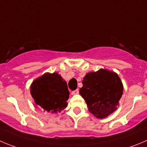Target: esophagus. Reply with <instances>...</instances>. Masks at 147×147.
I'll return each mask as SVG.
<instances>
[{
    "label": "esophagus",
    "instance_id": "esophagus-1",
    "mask_svg": "<svg viewBox=\"0 0 147 147\" xmlns=\"http://www.w3.org/2000/svg\"><path fill=\"white\" fill-rule=\"evenodd\" d=\"M79 89H76V90L73 91V92H71V94H72V95H75V94H79Z\"/></svg>",
    "mask_w": 147,
    "mask_h": 147
}]
</instances>
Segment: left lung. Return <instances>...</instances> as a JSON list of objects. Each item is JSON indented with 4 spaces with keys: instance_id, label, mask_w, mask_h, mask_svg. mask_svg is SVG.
Masks as SVG:
<instances>
[{
    "instance_id": "8db88e82",
    "label": "left lung",
    "mask_w": 147,
    "mask_h": 147,
    "mask_svg": "<svg viewBox=\"0 0 147 147\" xmlns=\"http://www.w3.org/2000/svg\"><path fill=\"white\" fill-rule=\"evenodd\" d=\"M82 84L79 93L94 116L104 118L116 110L123 90L117 74L105 69L88 73Z\"/></svg>"
}]
</instances>
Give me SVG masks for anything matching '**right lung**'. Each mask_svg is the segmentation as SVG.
<instances>
[{
    "label": "right lung",
    "instance_id": "obj_1",
    "mask_svg": "<svg viewBox=\"0 0 147 147\" xmlns=\"http://www.w3.org/2000/svg\"><path fill=\"white\" fill-rule=\"evenodd\" d=\"M31 94L42 110L55 114L67 107L68 86L58 73L45 74L31 85Z\"/></svg>",
    "mask_w": 147,
    "mask_h": 147
}]
</instances>
